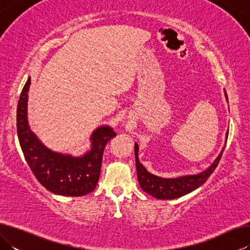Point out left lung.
<instances>
[{"instance_id":"left-lung-1","label":"left lung","mask_w":250,"mask_h":250,"mask_svg":"<svg viewBox=\"0 0 250 250\" xmlns=\"http://www.w3.org/2000/svg\"><path fill=\"white\" fill-rule=\"evenodd\" d=\"M225 96L228 101V97L225 90ZM228 135V134H227ZM226 135V139H227ZM225 149V147H224ZM224 149L222 150L221 154L218 158L214 161V163L205 170L204 172L200 173V174L195 175H185L181 177H176V179H163V177L155 176L151 173L147 172L142 164L139 162L138 151L139 146L137 143L134 146V154H135V167H137V174H138V181L140 184L141 188L146 193L150 194L158 200H173V198H177L185 195V194L191 193L194 189L200 188L207 181V179L211 175V173L215 171L217 167L219 161L223 155Z\"/></svg>"}]
</instances>
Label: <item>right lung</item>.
I'll list each match as a JSON object with an SVG mask.
<instances>
[{
    "label": "right lung",
    "mask_w": 250,
    "mask_h": 250,
    "mask_svg": "<svg viewBox=\"0 0 250 250\" xmlns=\"http://www.w3.org/2000/svg\"><path fill=\"white\" fill-rule=\"evenodd\" d=\"M31 77L21 92L16 126L20 146L33 174L52 193L64 196H83L92 192L99 181L104 150L116 137L110 126H100L91 135L92 147L82 158H73L48 150L27 124V92Z\"/></svg>",
    "instance_id": "obj_1"
}]
</instances>
